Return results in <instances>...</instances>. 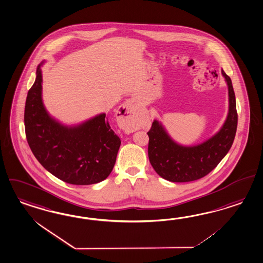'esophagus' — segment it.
Returning a JSON list of instances; mask_svg holds the SVG:
<instances>
[{"label": "esophagus", "instance_id": "obj_1", "mask_svg": "<svg viewBox=\"0 0 263 263\" xmlns=\"http://www.w3.org/2000/svg\"><path fill=\"white\" fill-rule=\"evenodd\" d=\"M138 105V101L136 98H130L127 100L123 105H121V114H122V127L123 128H132L129 127L132 124V120L134 119L136 107Z\"/></svg>", "mask_w": 263, "mask_h": 263}]
</instances>
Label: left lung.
Returning a JSON list of instances; mask_svg holds the SVG:
<instances>
[{
	"label": "left lung",
	"instance_id": "obj_1",
	"mask_svg": "<svg viewBox=\"0 0 263 263\" xmlns=\"http://www.w3.org/2000/svg\"><path fill=\"white\" fill-rule=\"evenodd\" d=\"M229 91V111L223 126L205 141L184 146L176 142L161 122L154 120L148 132V156L158 175L173 182L199 180L211 172L233 145L237 128L236 102L232 80L221 70Z\"/></svg>",
	"mask_w": 263,
	"mask_h": 263
}]
</instances>
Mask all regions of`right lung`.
<instances>
[{
	"label": "right lung",
	"mask_w": 263,
	"mask_h": 263,
	"mask_svg": "<svg viewBox=\"0 0 263 263\" xmlns=\"http://www.w3.org/2000/svg\"><path fill=\"white\" fill-rule=\"evenodd\" d=\"M42 61L28 92L25 130L30 150L48 172L67 183L88 185L105 180L112 171L121 140L105 113L67 126L47 111L42 100Z\"/></svg>",
	"instance_id": "1"
}]
</instances>
